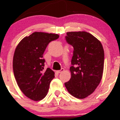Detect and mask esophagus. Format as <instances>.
<instances>
[{"mask_svg": "<svg viewBox=\"0 0 120 120\" xmlns=\"http://www.w3.org/2000/svg\"><path fill=\"white\" fill-rule=\"evenodd\" d=\"M64 71V68H61V70L56 71V73H58V74H59V73H62V72H63Z\"/></svg>", "mask_w": 120, "mask_h": 120, "instance_id": "esophagus-1", "label": "esophagus"}]
</instances>
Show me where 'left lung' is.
<instances>
[{
	"label": "left lung",
	"mask_w": 120,
	"mask_h": 120,
	"mask_svg": "<svg viewBox=\"0 0 120 120\" xmlns=\"http://www.w3.org/2000/svg\"><path fill=\"white\" fill-rule=\"evenodd\" d=\"M66 40L74 51L70 68L71 77L64 84L71 95L83 99L91 94L101 81L104 50L100 41L85 31L67 32Z\"/></svg>",
	"instance_id": "1"
}]
</instances>
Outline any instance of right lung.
Masks as SVG:
<instances>
[{"mask_svg":"<svg viewBox=\"0 0 120 120\" xmlns=\"http://www.w3.org/2000/svg\"><path fill=\"white\" fill-rule=\"evenodd\" d=\"M59 37L55 34L35 32L23 38L15 48L14 75L22 93L30 100L39 101L47 94L55 73L49 68L44 70L43 54L49 43Z\"/></svg>","mask_w":120,"mask_h":120,"instance_id":"right-lung-1","label":"right lung"}]
</instances>
